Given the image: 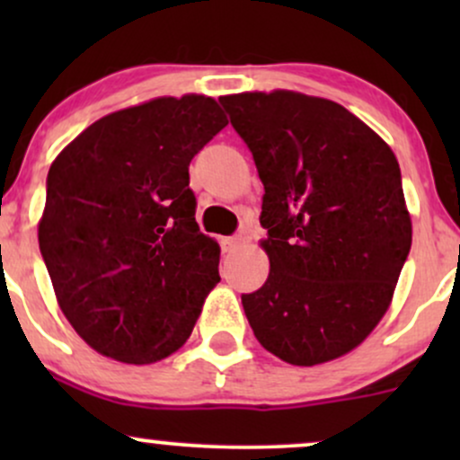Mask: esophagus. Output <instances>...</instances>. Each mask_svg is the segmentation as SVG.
Masks as SVG:
<instances>
[{
    "label": "esophagus",
    "mask_w": 460,
    "mask_h": 460,
    "mask_svg": "<svg viewBox=\"0 0 460 460\" xmlns=\"http://www.w3.org/2000/svg\"><path fill=\"white\" fill-rule=\"evenodd\" d=\"M242 242H244V240H242L240 235H234V237H223V242H220V244H223L225 252H234L242 246Z\"/></svg>",
    "instance_id": "34e87169"
}]
</instances>
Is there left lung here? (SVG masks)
I'll use <instances>...</instances> for the list:
<instances>
[{
  "label": "left lung",
  "mask_w": 460,
  "mask_h": 460,
  "mask_svg": "<svg viewBox=\"0 0 460 460\" xmlns=\"http://www.w3.org/2000/svg\"><path fill=\"white\" fill-rule=\"evenodd\" d=\"M220 103L263 183L270 274L242 305L260 344L292 366L355 350L392 305L413 225L394 151L331 99L296 91Z\"/></svg>",
  "instance_id": "1"
}]
</instances>
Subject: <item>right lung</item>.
<instances>
[{"label": "right lung", "mask_w": 460, "mask_h": 460, "mask_svg": "<svg viewBox=\"0 0 460 460\" xmlns=\"http://www.w3.org/2000/svg\"><path fill=\"white\" fill-rule=\"evenodd\" d=\"M225 125L212 97H157L94 120L51 164L40 252L62 314L99 355L146 366L188 341L220 281L188 168Z\"/></svg>", "instance_id": "add662e5"}]
</instances>
